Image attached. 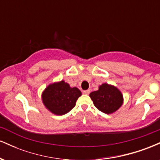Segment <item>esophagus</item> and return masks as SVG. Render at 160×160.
Wrapping results in <instances>:
<instances>
[{
    "label": "esophagus",
    "instance_id": "obj_1",
    "mask_svg": "<svg viewBox=\"0 0 160 160\" xmlns=\"http://www.w3.org/2000/svg\"><path fill=\"white\" fill-rule=\"evenodd\" d=\"M82 93L85 95H89V93H90V90H89V89H88V90H85V91L82 92Z\"/></svg>",
    "mask_w": 160,
    "mask_h": 160
}]
</instances>
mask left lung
I'll list each match as a JSON object with an SVG mask.
<instances>
[{
  "instance_id": "left-lung-1",
  "label": "left lung",
  "mask_w": 160,
  "mask_h": 160,
  "mask_svg": "<svg viewBox=\"0 0 160 160\" xmlns=\"http://www.w3.org/2000/svg\"><path fill=\"white\" fill-rule=\"evenodd\" d=\"M93 104L100 111L111 114L118 111L123 104V95L117 86L102 83L97 91L89 94Z\"/></svg>"
}]
</instances>
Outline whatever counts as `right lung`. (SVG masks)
<instances>
[{
  "label": "right lung",
  "instance_id": "obj_1",
  "mask_svg": "<svg viewBox=\"0 0 160 160\" xmlns=\"http://www.w3.org/2000/svg\"><path fill=\"white\" fill-rule=\"evenodd\" d=\"M81 92L77 87H71L65 80L49 84L41 94L43 105L55 115L68 113L74 107Z\"/></svg>",
  "mask_w": 160,
  "mask_h": 160
}]
</instances>
